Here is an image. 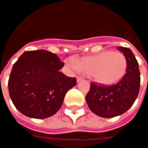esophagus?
<instances>
[{
  "label": "esophagus",
  "instance_id": "obj_1",
  "mask_svg": "<svg viewBox=\"0 0 148 148\" xmlns=\"http://www.w3.org/2000/svg\"><path fill=\"white\" fill-rule=\"evenodd\" d=\"M76 77H77V82H79L80 81L83 80V77H81V76H77Z\"/></svg>",
  "mask_w": 148,
  "mask_h": 148
}]
</instances>
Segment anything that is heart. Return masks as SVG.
Wrapping results in <instances>:
<instances>
[{
	"label": "heart",
	"mask_w": 148,
	"mask_h": 148,
	"mask_svg": "<svg viewBox=\"0 0 148 148\" xmlns=\"http://www.w3.org/2000/svg\"><path fill=\"white\" fill-rule=\"evenodd\" d=\"M66 64L103 85H112L121 81L127 68L126 56L122 52L112 51H103L96 55L85 56L76 60V63L70 59Z\"/></svg>",
	"instance_id": "obj_1"
}]
</instances>
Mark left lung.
<instances>
[{
    "label": "left lung",
    "instance_id": "1",
    "mask_svg": "<svg viewBox=\"0 0 148 148\" xmlns=\"http://www.w3.org/2000/svg\"><path fill=\"white\" fill-rule=\"evenodd\" d=\"M117 49L127 58V68L124 77L110 86L92 82L86 97L90 110L104 118L124 113L133 105L140 92V73L136 58L129 48L118 47Z\"/></svg>",
    "mask_w": 148,
    "mask_h": 148
}]
</instances>
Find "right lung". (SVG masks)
I'll return each mask as SVG.
<instances>
[{"label":"right lung","mask_w":148,"mask_h":148,"mask_svg":"<svg viewBox=\"0 0 148 148\" xmlns=\"http://www.w3.org/2000/svg\"><path fill=\"white\" fill-rule=\"evenodd\" d=\"M64 63L45 50L27 51L14 63L8 78V92L15 107L28 117L44 119L61 108L75 77L59 71Z\"/></svg>","instance_id":"1"}]
</instances>
